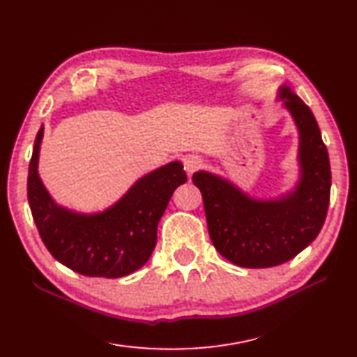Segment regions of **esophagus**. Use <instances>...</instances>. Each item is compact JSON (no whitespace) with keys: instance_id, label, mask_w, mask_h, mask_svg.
I'll return each instance as SVG.
<instances>
[{"instance_id":"1","label":"esophagus","mask_w":357,"mask_h":357,"mask_svg":"<svg viewBox=\"0 0 357 357\" xmlns=\"http://www.w3.org/2000/svg\"><path fill=\"white\" fill-rule=\"evenodd\" d=\"M202 164H204V161L199 157V155H187V157L184 158V167H185L188 175H193L196 170L202 167Z\"/></svg>"}]
</instances>
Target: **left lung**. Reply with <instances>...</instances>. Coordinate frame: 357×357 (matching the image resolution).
<instances>
[{
    "label": "left lung",
    "instance_id": "left-lung-1",
    "mask_svg": "<svg viewBox=\"0 0 357 357\" xmlns=\"http://www.w3.org/2000/svg\"><path fill=\"white\" fill-rule=\"evenodd\" d=\"M280 96L300 130L303 176L294 193L258 202L211 173L193 175L214 248L244 268H268L296 258L321 231L331 202V162L315 117L288 87L280 90Z\"/></svg>",
    "mask_w": 357,
    "mask_h": 357
}]
</instances>
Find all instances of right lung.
<instances>
[{"label":"right lung","instance_id":"obj_1","mask_svg":"<svg viewBox=\"0 0 357 357\" xmlns=\"http://www.w3.org/2000/svg\"><path fill=\"white\" fill-rule=\"evenodd\" d=\"M36 135L29 167V204L45 248L63 266L89 278L116 279L143 267L157 244V227L169 200L187 181L182 164L143 176L119 202L102 214L81 215L52 202L38 175Z\"/></svg>","mask_w":357,"mask_h":357}]
</instances>
